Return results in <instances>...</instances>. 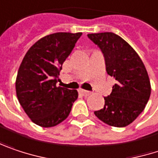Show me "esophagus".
<instances>
[{
  "mask_svg": "<svg viewBox=\"0 0 158 158\" xmlns=\"http://www.w3.org/2000/svg\"><path fill=\"white\" fill-rule=\"evenodd\" d=\"M80 92L82 93V95L83 96H89L90 94H91V92L90 91H89V90H86V89H80Z\"/></svg>",
  "mask_w": 158,
  "mask_h": 158,
  "instance_id": "34e87169",
  "label": "esophagus"
}]
</instances>
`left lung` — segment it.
Listing matches in <instances>:
<instances>
[{
  "instance_id": "obj_1",
  "label": "left lung",
  "mask_w": 158,
  "mask_h": 158,
  "mask_svg": "<svg viewBox=\"0 0 158 158\" xmlns=\"http://www.w3.org/2000/svg\"><path fill=\"white\" fill-rule=\"evenodd\" d=\"M88 37L101 50L107 73L116 79L111 94L104 97V108L94 114L109 126L124 127L140 115L149 99L148 71L137 53L121 37L113 32Z\"/></svg>"
}]
</instances>
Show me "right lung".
Returning <instances> with one entry per match:
<instances>
[{
    "label": "right lung",
    "instance_id": "right-lung-1",
    "mask_svg": "<svg viewBox=\"0 0 158 158\" xmlns=\"http://www.w3.org/2000/svg\"><path fill=\"white\" fill-rule=\"evenodd\" d=\"M81 32H57L43 37L24 56L16 79V94L31 121L42 127L57 126L70 113L76 89L57 86L62 64Z\"/></svg>",
    "mask_w": 158,
    "mask_h": 158
}]
</instances>
